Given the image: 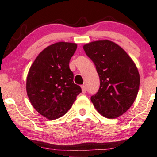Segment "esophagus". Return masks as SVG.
I'll return each instance as SVG.
<instances>
[{
    "label": "esophagus",
    "instance_id": "esophagus-1",
    "mask_svg": "<svg viewBox=\"0 0 157 157\" xmlns=\"http://www.w3.org/2000/svg\"><path fill=\"white\" fill-rule=\"evenodd\" d=\"M82 93H86V86L85 85H82Z\"/></svg>",
    "mask_w": 157,
    "mask_h": 157
}]
</instances>
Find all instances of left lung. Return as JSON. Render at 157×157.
<instances>
[{
  "mask_svg": "<svg viewBox=\"0 0 157 157\" xmlns=\"http://www.w3.org/2000/svg\"><path fill=\"white\" fill-rule=\"evenodd\" d=\"M83 48L100 78V87L91 101L105 117H118L137 98L140 74L135 64L122 48L109 40L92 42Z\"/></svg>",
  "mask_w": 157,
  "mask_h": 157,
  "instance_id": "1",
  "label": "left lung"
}]
</instances>
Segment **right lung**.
Instances as JSON below:
<instances>
[{
    "label": "right lung",
    "instance_id": "obj_1",
    "mask_svg": "<svg viewBox=\"0 0 157 157\" xmlns=\"http://www.w3.org/2000/svg\"><path fill=\"white\" fill-rule=\"evenodd\" d=\"M77 48L75 43L59 42L38 55L29 69L27 95L31 105L48 120L63 116L71 108L80 86L73 82L70 60Z\"/></svg>",
    "mask_w": 157,
    "mask_h": 157
}]
</instances>
